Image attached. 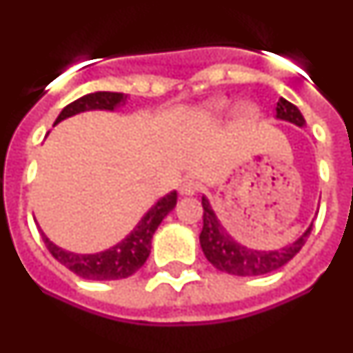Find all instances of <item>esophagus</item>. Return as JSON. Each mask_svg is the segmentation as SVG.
<instances>
[{"instance_id":"esophagus-1","label":"esophagus","mask_w":353,"mask_h":353,"mask_svg":"<svg viewBox=\"0 0 353 353\" xmlns=\"http://www.w3.org/2000/svg\"><path fill=\"white\" fill-rule=\"evenodd\" d=\"M199 189H201V185H199L196 180H183V182L180 183V194L182 196H192L196 194Z\"/></svg>"}]
</instances>
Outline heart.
Returning a JSON list of instances; mask_svg holds the SVG:
<instances>
[{
  "label": "heart",
  "instance_id": "1",
  "mask_svg": "<svg viewBox=\"0 0 353 353\" xmlns=\"http://www.w3.org/2000/svg\"><path fill=\"white\" fill-rule=\"evenodd\" d=\"M230 109V104H228L224 99H215V101L212 102H207V104L203 105V117L207 118H217L221 117V114H224ZM239 114L244 120H252V118L256 117V109L252 108V105H242V108L239 109Z\"/></svg>",
  "mask_w": 353,
  "mask_h": 353
}]
</instances>
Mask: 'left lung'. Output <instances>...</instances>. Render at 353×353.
Segmentation results:
<instances>
[{
  "mask_svg": "<svg viewBox=\"0 0 353 353\" xmlns=\"http://www.w3.org/2000/svg\"><path fill=\"white\" fill-rule=\"evenodd\" d=\"M276 118L290 121L297 127L305 125L304 117L297 105H293L286 99H279L277 102ZM201 205H203V230L199 233V244L203 249V254L215 269L232 274V276H263V274L281 269L283 265L288 263L301 251L313 230V223H311L307 230L292 244L276 249V251H258V249L242 245L226 232V228L217 219V215L210 207V201L205 196L201 198Z\"/></svg>",
  "mask_w": 353,
  "mask_h": 353,
  "instance_id": "8db88e82",
  "label": "left lung"
}]
</instances>
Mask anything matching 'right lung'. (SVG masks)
I'll return each mask as SVG.
<instances>
[{"instance_id": "1", "label": "right lung", "mask_w": 353, "mask_h": 353, "mask_svg": "<svg viewBox=\"0 0 353 353\" xmlns=\"http://www.w3.org/2000/svg\"><path fill=\"white\" fill-rule=\"evenodd\" d=\"M125 93L114 92H95L81 97L67 108L61 109V113L56 118L54 125H58L65 118H70L74 114L84 113V111H114L120 105L125 104ZM176 205V191L162 196L154 207L150 208L141 217L136 228L118 242L113 248L105 251L95 252V254H77V252L65 251L58 248L54 242L46 236V233L40 230L43 244L48 245L49 252L56 260L65 265L68 270L77 274L83 279H93V281H113V279H123V277L132 276L136 270H139L145 265L146 258L150 256L152 249V236L162 219L170 214Z\"/></svg>"}]
</instances>
